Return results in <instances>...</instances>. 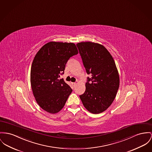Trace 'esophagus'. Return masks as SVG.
Masks as SVG:
<instances>
[{
	"label": "esophagus",
	"mask_w": 152,
	"mask_h": 152,
	"mask_svg": "<svg viewBox=\"0 0 152 152\" xmlns=\"http://www.w3.org/2000/svg\"><path fill=\"white\" fill-rule=\"evenodd\" d=\"M71 84H72V85L74 87H75V86H76V85H77V83H76V82H72Z\"/></svg>",
	"instance_id": "esophagus-1"
}]
</instances>
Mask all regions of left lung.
<instances>
[{
  "label": "left lung",
  "instance_id": "obj_1",
  "mask_svg": "<svg viewBox=\"0 0 152 152\" xmlns=\"http://www.w3.org/2000/svg\"><path fill=\"white\" fill-rule=\"evenodd\" d=\"M88 77L86 90L80 96L83 106L92 113L105 111L114 100L119 87V76L115 61L101 44L91 42L77 44Z\"/></svg>",
  "mask_w": 152,
  "mask_h": 152
}]
</instances>
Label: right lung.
Returning a JSON list of instances; mask_svg holds the SVG:
<instances>
[{
	"label": "right lung",
	"mask_w": 152,
	"mask_h": 152,
	"mask_svg": "<svg viewBox=\"0 0 152 152\" xmlns=\"http://www.w3.org/2000/svg\"><path fill=\"white\" fill-rule=\"evenodd\" d=\"M78 53L74 43L50 42L36 53L31 67V86L37 102L45 111L56 113L64 106L72 90L59 78L67 61Z\"/></svg>",
	"instance_id": "obj_1"
}]
</instances>
